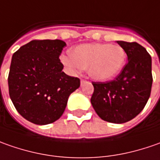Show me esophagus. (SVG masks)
I'll return each instance as SVG.
<instances>
[{
  "label": "esophagus",
  "instance_id": "obj_1",
  "mask_svg": "<svg viewBox=\"0 0 160 160\" xmlns=\"http://www.w3.org/2000/svg\"><path fill=\"white\" fill-rule=\"evenodd\" d=\"M86 82H87V80H83V79H81V80H80V83H81V85H82L83 83H86Z\"/></svg>",
  "mask_w": 160,
  "mask_h": 160
}]
</instances>
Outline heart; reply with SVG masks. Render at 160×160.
<instances>
[{
    "label": "heart",
    "instance_id": "obj_1",
    "mask_svg": "<svg viewBox=\"0 0 160 160\" xmlns=\"http://www.w3.org/2000/svg\"><path fill=\"white\" fill-rule=\"evenodd\" d=\"M72 55L62 56L61 61L72 71L88 68V74L97 80H107L123 69L127 53L120 45L88 43L75 47Z\"/></svg>",
    "mask_w": 160,
    "mask_h": 160
}]
</instances>
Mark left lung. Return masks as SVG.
<instances>
[{"label": "left lung", "mask_w": 160, "mask_h": 160, "mask_svg": "<svg viewBox=\"0 0 160 160\" xmlns=\"http://www.w3.org/2000/svg\"><path fill=\"white\" fill-rule=\"evenodd\" d=\"M128 62L112 80L95 82L91 103L100 118L111 123H125L143 110L151 96L152 58L137 42H117Z\"/></svg>", "instance_id": "8db88e82"}]
</instances>
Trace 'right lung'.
Returning <instances> with one entry per match:
<instances>
[{"mask_svg": "<svg viewBox=\"0 0 160 160\" xmlns=\"http://www.w3.org/2000/svg\"><path fill=\"white\" fill-rule=\"evenodd\" d=\"M66 46L60 40H33L13 54L8 72V93L22 117L33 124L58 120L69 96L80 85L63 72L59 56Z\"/></svg>", "mask_w": 160, "mask_h": 160, "instance_id": "1", "label": "right lung"}]
</instances>
